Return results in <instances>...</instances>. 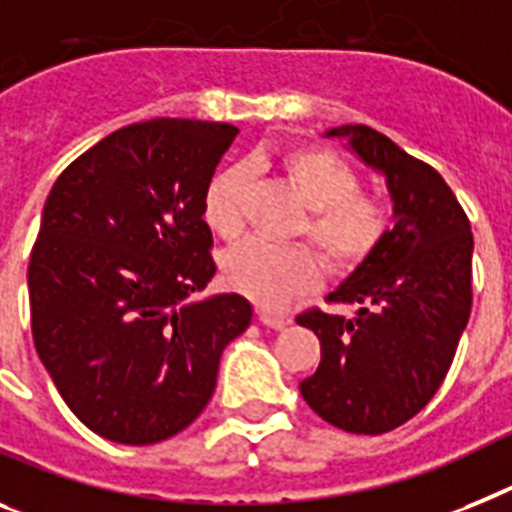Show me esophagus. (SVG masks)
Returning <instances> with one entry per match:
<instances>
[{
  "mask_svg": "<svg viewBox=\"0 0 512 512\" xmlns=\"http://www.w3.org/2000/svg\"><path fill=\"white\" fill-rule=\"evenodd\" d=\"M257 317H260V322H263L265 328L283 330L286 325H289V317L278 315V312H270V309H260V312H257Z\"/></svg>",
  "mask_w": 512,
  "mask_h": 512,
  "instance_id": "esophagus-1",
  "label": "esophagus"
}]
</instances>
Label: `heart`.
I'll use <instances>...</instances> for the list:
<instances>
[{
  "mask_svg": "<svg viewBox=\"0 0 512 512\" xmlns=\"http://www.w3.org/2000/svg\"><path fill=\"white\" fill-rule=\"evenodd\" d=\"M260 166L263 163H255V169ZM281 171L309 208L302 234H309L336 270L362 265L388 231L385 203L359 192L362 182L356 171L330 150H289L281 156ZM249 182L252 169L247 163H231L205 187L203 218L221 239L231 242L242 234ZM221 268L229 289L260 307H283L315 291L322 281V260L304 244L249 239L226 252Z\"/></svg>",
  "mask_w": 512,
  "mask_h": 512,
  "instance_id": "obj_1",
  "label": "heart"
}]
</instances>
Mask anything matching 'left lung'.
Here are the masks:
<instances>
[{
  "label": "left lung",
  "mask_w": 512,
  "mask_h": 512,
  "mask_svg": "<svg viewBox=\"0 0 512 512\" xmlns=\"http://www.w3.org/2000/svg\"><path fill=\"white\" fill-rule=\"evenodd\" d=\"M325 135L346 140L385 176L395 223L328 294V302L359 307L351 320L322 309L296 317L320 338V367L299 390L333 427L382 435L419 414L448 375L474 299V236L453 190L429 163L367 124Z\"/></svg>",
  "instance_id": "obj_1"
}]
</instances>
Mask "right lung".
<instances>
[{
    "label": "right lung",
    "mask_w": 512,
    "mask_h": 512,
    "mask_svg": "<svg viewBox=\"0 0 512 512\" xmlns=\"http://www.w3.org/2000/svg\"><path fill=\"white\" fill-rule=\"evenodd\" d=\"M234 124L150 119L111 132L46 197L30 252V330L72 414L122 445L169 440L216 390L252 304L190 302L216 276L203 195Z\"/></svg>",
    "instance_id": "right-lung-1"
}]
</instances>
